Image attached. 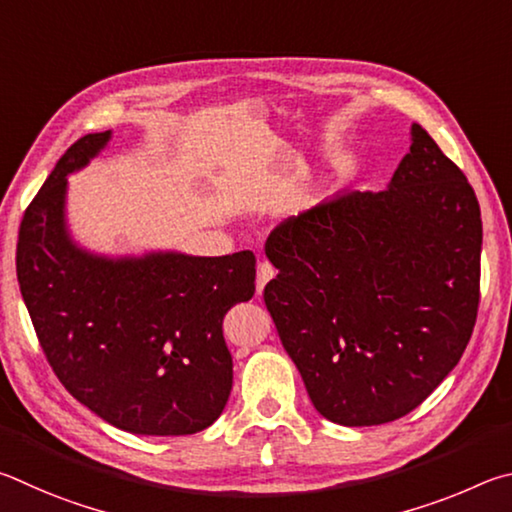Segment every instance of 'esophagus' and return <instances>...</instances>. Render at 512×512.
I'll use <instances>...</instances> for the list:
<instances>
[{
	"instance_id": "obj_1",
	"label": "esophagus",
	"mask_w": 512,
	"mask_h": 512,
	"mask_svg": "<svg viewBox=\"0 0 512 512\" xmlns=\"http://www.w3.org/2000/svg\"><path fill=\"white\" fill-rule=\"evenodd\" d=\"M274 274H276V270H274V265L270 261L258 263V267H256V290L263 292L267 281L274 279Z\"/></svg>"
}]
</instances>
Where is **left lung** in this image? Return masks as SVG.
I'll return each instance as SVG.
<instances>
[{"label":"left lung","instance_id":"left-lung-1","mask_svg":"<svg viewBox=\"0 0 512 512\" xmlns=\"http://www.w3.org/2000/svg\"><path fill=\"white\" fill-rule=\"evenodd\" d=\"M481 240L474 188L418 123L387 191L274 227L263 299L321 416L391 423L447 378L477 324Z\"/></svg>","mask_w":512,"mask_h":512}]
</instances>
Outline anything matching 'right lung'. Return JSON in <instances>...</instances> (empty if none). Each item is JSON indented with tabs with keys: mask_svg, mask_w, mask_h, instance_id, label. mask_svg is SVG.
Here are the masks:
<instances>
[{
	"mask_svg": "<svg viewBox=\"0 0 512 512\" xmlns=\"http://www.w3.org/2000/svg\"><path fill=\"white\" fill-rule=\"evenodd\" d=\"M110 132L85 134L26 206L17 281L35 335L71 396L132 434L184 436L218 420L233 364L222 317L256 290V256L150 254L107 261L65 229L67 175Z\"/></svg>",
	"mask_w": 512,
	"mask_h": 512,
	"instance_id": "add662e5",
	"label": "right lung"
}]
</instances>
